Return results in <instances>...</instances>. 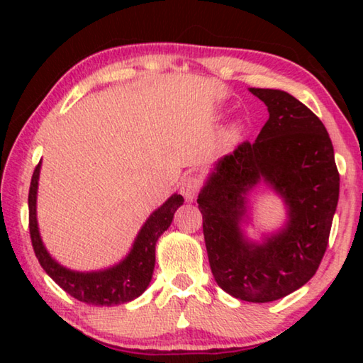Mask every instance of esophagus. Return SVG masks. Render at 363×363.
<instances>
[{
    "label": "esophagus",
    "instance_id": "obj_1",
    "mask_svg": "<svg viewBox=\"0 0 363 363\" xmlns=\"http://www.w3.org/2000/svg\"><path fill=\"white\" fill-rule=\"evenodd\" d=\"M199 190H200V181L196 179V177L189 176L181 182V194L187 201H194L196 194H199Z\"/></svg>",
    "mask_w": 363,
    "mask_h": 363
}]
</instances>
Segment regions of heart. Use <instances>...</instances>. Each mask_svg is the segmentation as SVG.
<instances>
[{"mask_svg": "<svg viewBox=\"0 0 363 363\" xmlns=\"http://www.w3.org/2000/svg\"><path fill=\"white\" fill-rule=\"evenodd\" d=\"M245 136H247V125L242 120H237L230 123L224 130V133L220 134V145L224 149H233V147L243 143Z\"/></svg>", "mask_w": 363, "mask_h": 363, "instance_id": "obj_1", "label": "heart"}]
</instances>
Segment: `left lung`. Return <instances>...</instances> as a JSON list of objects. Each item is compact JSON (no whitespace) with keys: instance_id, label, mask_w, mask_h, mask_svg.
<instances>
[{"instance_id":"obj_1","label":"left lung","mask_w":363,"mask_h":363,"mask_svg":"<svg viewBox=\"0 0 363 363\" xmlns=\"http://www.w3.org/2000/svg\"><path fill=\"white\" fill-rule=\"evenodd\" d=\"M269 120L255 144L243 143L213 164L196 203L203 216L208 259L216 284L248 303H270L317 272L340 196L333 144L323 123L280 89L250 88ZM261 183L286 203L280 230L253 241L247 196Z\"/></svg>"}]
</instances>
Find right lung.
Segmentation results:
<instances>
[{
    "label": "right lung",
    "instance_id": "1",
    "mask_svg": "<svg viewBox=\"0 0 363 363\" xmlns=\"http://www.w3.org/2000/svg\"><path fill=\"white\" fill-rule=\"evenodd\" d=\"M41 162L35 168L28 192L30 237L35 255L41 267L56 284L78 301L93 306L125 304L139 298L149 286L155 267V247L162 233L173 223L174 213L184 203L182 195L173 194L164 203L153 211L138 232L134 243L120 262L107 269L79 272L62 266L49 255L36 219V196H38Z\"/></svg>",
    "mask_w": 363,
    "mask_h": 363
}]
</instances>
